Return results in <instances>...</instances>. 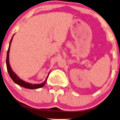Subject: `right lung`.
<instances>
[{
    "mask_svg": "<svg viewBox=\"0 0 120 120\" xmlns=\"http://www.w3.org/2000/svg\"><path fill=\"white\" fill-rule=\"evenodd\" d=\"M14 34L13 35L12 38H11V41L9 42V47H8V49L7 51V57H6V66H7V71L8 72V74L9 76H10L11 78L12 79L13 81L15 82L16 84H18V85L21 86V87H23L25 88H27V89H38V88H41L42 87H44V85L46 83V81L47 80V78L48 77L49 74L48 73V75L47 76V78L45 80V81L42 82V83H40V84H32V83H29L28 82H25L24 80H23L22 79H21L19 78V76H17V75L11 69V67L10 64H9V50H10V47H11V41H12L13 40V38Z\"/></svg>",
    "mask_w": 120,
    "mask_h": 120,
    "instance_id": "obj_1",
    "label": "right lung"
}]
</instances>
